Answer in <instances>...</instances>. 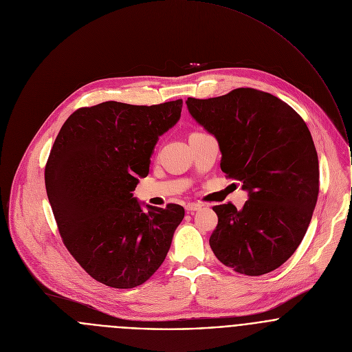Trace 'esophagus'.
<instances>
[{
  "instance_id": "esophagus-1",
  "label": "esophagus",
  "mask_w": 352,
  "mask_h": 352,
  "mask_svg": "<svg viewBox=\"0 0 352 352\" xmlns=\"http://www.w3.org/2000/svg\"><path fill=\"white\" fill-rule=\"evenodd\" d=\"M201 209H202V205H199V204H187V205H186V210H187L188 213L198 212V210H201Z\"/></svg>"
}]
</instances>
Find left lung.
<instances>
[{
	"label": "left lung",
	"instance_id": "8db88e82",
	"mask_svg": "<svg viewBox=\"0 0 352 352\" xmlns=\"http://www.w3.org/2000/svg\"><path fill=\"white\" fill-rule=\"evenodd\" d=\"M186 104L216 136L221 170L248 192L241 210L232 204L213 208L214 255L247 276L277 269L303 240L318 198V155L306 122L277 97L254 89Z\"/></svg>",
	"mask_w": 352,
	"mask_h": 352
}]
</instances>
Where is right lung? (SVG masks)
Here are the masks:
<instances>
[{
	"label": "right lung",
	"instance_id": "right-lung-1",
	"mask_svg": "<svg viewBox=\"0 0 352 352\" xmlns=\"http://www.w3.org/2000/svg\"><path fill=\"white\" fill-rule=\"evenodd\" d=\"M182 107V100L102 102L74 112L54 140L45 184L58 231L80 266L108 287L133 288L150 278L184 219L179 205L162 209L133 197L158 138L180 120Z\"/></svg>",
	"mask_w": 352,
	"mask_h": 352
}]
</instances>
